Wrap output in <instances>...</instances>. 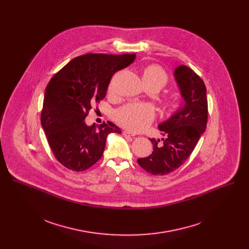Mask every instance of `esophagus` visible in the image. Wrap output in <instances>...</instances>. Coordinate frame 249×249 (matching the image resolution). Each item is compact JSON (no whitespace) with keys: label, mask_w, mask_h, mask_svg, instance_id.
<instances>
[{"label":"esophagus","mask_w":249,"mask_h":249,"mask_svg":"<svg viewBox=\"0 0 249 249\" xmlns=\"http://www.w3.org/2000/svg\"><path fill=\"white\" fill-rule=\"evenodd\" d=\"M123 135H124L125 137H134V134H132L131 132H129V131H127V130L123 131Z\"/></svg>","instance_id":"obj_1"}]
</instances>
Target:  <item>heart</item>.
Instances as JSON below:
<instances>
[{
  "instance_id": "1",
  "label": "heart",
  "mask_w": 249,
  "mask_h": 249,
  "mask_svg": "<svg viewBox=\"0 0 249 249\" xmlns=\"http://www.w3.org/2000/svg\"><path fill=\"white\" fill-rule=\"evenodd\" d=\"M143 81L146 86H154L162 89L168 82L165 71L157 64L147 66L143 71ZM112 86H109L108 90L111 91ZM169 108H176L178 102L175 99L168 100ZM155 109L149 104L145 103H128L123 105L114 112V118L118 123L127 129L138 132L149 127L155 120Z\"/></svg>"
}]
</instances>
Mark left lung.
<instances>
[{
  "label": "left lung",
  "mask_w": 249,
  "mask_h": 249,
  "mask_svg": "<svg viewBox=\"0 0 249 249\" xmlns=\"http://www.w3.org/2000/svg\"><path fill=\"white\" fill-rule=\"evenodd\" d=\"M174 76L184 105L167 121L161 123L162 144L160 140L150 139L153 153L139 159V165L154 175H165L178 168L195 149L208 121V100L203 80L186 66L175 69Z\"/></svg>",
  "instance_id": "8db88e82"
}]
</instances>
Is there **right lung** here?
I'll list each match as a JSON object with an SVG mask.
<instances>
[{"label":"right lung","instance_id":"1","mask_svg":"<svg viewBox=\"0 0 249 249\" xmlns=\"http://www.w3.org/2000/svg\"><path fill=\"white\" fill-rule=\"evenodd\" d=\"M136 54L89 53L70 61L45 89L41 125L56 160L68 169L84 171L103 155L106 137L121 134L110 121L96 129L85 122L92 107L105 97L112 76L135 59Z\"/></svg>","mask_w":249,"mask_h":249}]
</instances>
